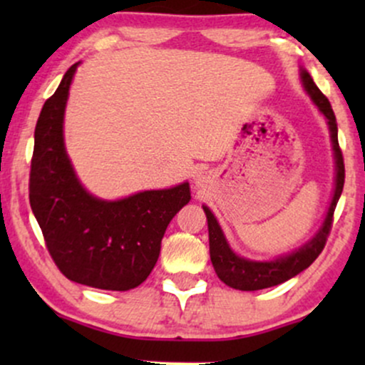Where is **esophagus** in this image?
I'll return each mask as SVG.
<instances>
[{
  "instance_id": "1",
  "label": "esophagus",
  "mask_w": 365,
  "mask_h": 365,
  "mask_svg": "<svg viewBox=\"0 0 365 365\" xmlns=\"http://www.w3.org/2000/svg\"><path fill=\"white\" fill-rule=\"evenodd\" d=\"M195 183H197V185H200V183H204V175H197Z\"/></svg>"
}]
</instances>
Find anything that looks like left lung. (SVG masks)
I'll use <instances>...</instances> for the list:
<instances>
[{"label": "left lung", "mask_w": 365, "mask_h": 365, "mask_svg": "<svg viewBox=\"0 0 365 365\" xmlns=\"http://www.w3.org/2000/svg\"><path fill=\"white\" fill-rule=\"evenodd\" d=\"M300 81L305 92L309 94L311 101L316 104V108L326 118L329 128L331 145H333V156H334V188L333 197L328 211H326L324 220L319 226L311 240L305 242L299 249L292 250V252L278 255V257L271 259V261H252L238 255L232 249L226 240L223 230L217 223L216 216L207 206H202L204 212L207 217V228H209V254H211V262L215 267L217 278L230 288L242 292H254L262 290V288L276 287V284L288 282V279L302 273L307 269L311 264L316 261L317 255L324 249L326 240H328L331 225H333V212L336 207L338 199H340L343 183H345V165H343V156L340 145H338V127L336 118H334L333 108L322 92L317 89L314 83L312 77L309 75L307 70L300 68Z\"/></svg>", "instance_id": "1"}]
</instances>
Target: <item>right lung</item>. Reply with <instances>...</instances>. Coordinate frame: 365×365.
Segmentation results:
<instances>
[{
  "label": "right lung",
  "instance_id": "add662e5",
  "mask_svg": "<svg viewBox=\"0 0 365 365\" xmlns=\"http://www.w3.org/2000/svg\"><path fill=\"white\" fill-rule=\"evenodd\" d=\"M81 61L44 103L34 132L29 199L54 264L68 279L101 290L139 287L156 266L161 240L190 200L188 182L106 200L77 178L65 149L63 121Z\"/></svg>",
  "mask_w": 365,
  "mask_h": 365
}]
</instances>
